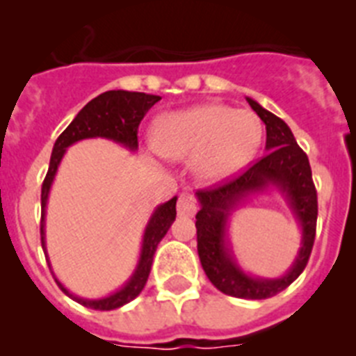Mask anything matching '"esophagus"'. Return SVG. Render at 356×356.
<instances>
[{
  "label": "esophagus",
  "instance_id": "34e87169",
  "mask_svg": "<svg viewBox=\"0 0 356 356\" xmlns=\"http://www.w3.org/2000/svg\"><path fill=\"white\" fill-rule=\"evenodd\" d=\"M200 205H197V200L188 193H181L178 197V216L181 217H193L197 212Z\"/></svg>",
  "mask_w": 356,
  "mask_h": 356
}]
</instances>
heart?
Masks as SVG:
<instances>
[{
  "label": "heart",
  "mask_w": 356,
  "mask_h": 356,
  "mask_svg": "<svg viewBox=\"0 0 356 356\" xmlns=\"http://www.w3.org/2000/svg\"><path fill=\"white\" fill-rule=\"evenodd\" d=\"M262 135V122L251 110L203 103L160 115L151 128V146L162 159L191 156L194 175L216 184L246 168Z\"/></svg>",
  "instance_id": "1"
}]
</instances>
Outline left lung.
I'll return each mask as SVG.
<instances>
[{
	"mask_svg": "<svg viewBox=\"0 0 356 356\" xmlns=\"http://www.w3.org/2000/svg\"><path fill=\"white\" fill-rule=\"evenodd\" d=\"M246 99L266 124L267 153L234 180L197 191V254L203 271L216 289L242 300H266L287 289L307 267L316 238L317 193L308 156L298 146L287 122L276 118L251 97ZM271 186L284 196L300 225L302 248L291 269L284 277L260 279L250 275L238 266L229 246L227 226L229 217L238 202Z\"/></svg>",
	"mask_w": 356,
	"mask_h": 356,
	"instance_id": "left-lung-1",
	"label": "left lung"
}]
</instances>
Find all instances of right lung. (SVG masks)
I'll use <instances>...</instances> for the list:
<instances>
[{"mask_svg":"<svg viewBox=\"0 0 356 356\" xmlns=\"http://www.w3.org/2000/svg\"><path fill=\"white\" fill-rule=\"evenodd\" d=\"M156 102H160V96H155V94L128 92V90H106V92L94 97L92 102L87 103L78 112L76 118L72 119L71 124L62 131L60 137L56 139L55 146H53L51 160H49L48 175L44 178L42 193H40V207H42V213H40V242H42V250L48 262L49 259L48 251H46V229H44L46 221H44V217H46L49 188H51L55 175L58 171V165H60L67 147L78 143V140L102 137V139L114 140V143L128 147L130 151H137V147H139V143H137L139 124L144 115H146L147 110L155 105ZM176 200L178 197L175 196L168 203H162V205H159L153 210L149 221L146 225V229H144L139 262H137L134 275L128 278V282L121 289H118L112 294L105 296V298L85 300V298H80V296L71 294L56 280L55 273L51 269V264H49V269H51L53 278L58 284V287L69 298H72V300L78 301L83 307L94 308V310H114V308H119L122 305L130 303L131 300H135L143 292L144 285H146L147 276H149L151 271V264H153V254H155L159 242L162 241L163 235L168 234V229L171 228L172 221L176 219Z\"/></svg>","mask_w":356,"mask_h":356,"instance_id":"right-lung-1","label":"right lung"}]
</instances>
